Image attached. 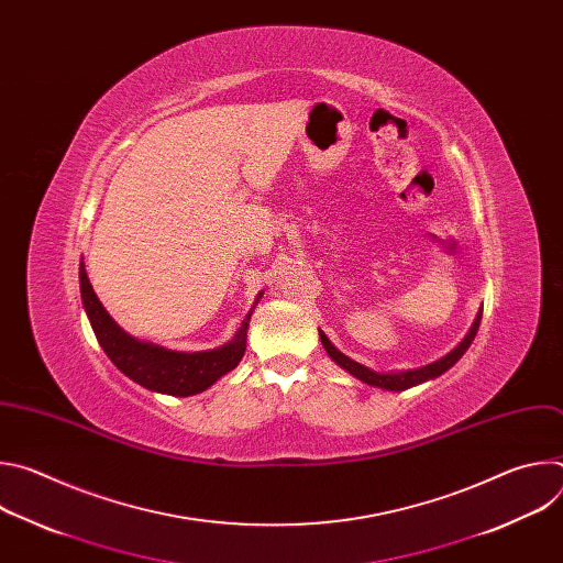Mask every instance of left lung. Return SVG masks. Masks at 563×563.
Returning <instances> with one entry per match:
<instances>
[{"mask_svg":"<svg viewBox=\"0 0 563 563\" xmlns=\"http://www.w3.org/2000/svg\"><path fill=\"white\" fill-rule=\"evenodd\" d=\"M478 323H481V311L476 313L474 325L470 328L467 336H465L450 354H445L443 358H439V361H434V363H430V365H426V367H419V369L387 372V374L374 372V369H369V367H365V365L352 361L350 356H345L343 352H339V350L330 343V339L325 336V332H318V334H320V343H323V347H325V352L330 354V358H332L334 363H339L343 369H347L352 376H356L358 380H363V383H367V385H374V387L400 391V389L415 387V385H419V383H423V380L437 378V376H441L443 372H448V369L465 354V350L472 345V341H474V336H476V330H478Z\"/></svg>","mask_w":563,"mask_h":563,"instance_id":"1","label":"left lung"}]
</instances>
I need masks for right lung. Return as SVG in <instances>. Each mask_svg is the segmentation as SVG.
I'll list each match as a JSON object with an SVG mask.
<instances>
[{
	"label": "right lung",
	"instance_id": "add662e5",
	"mask_svg": "<svg viewBox=\"0 0 563 563\" xmlns=\"http://www.w3.org/2000/svg\"><path fill=\"white\" fill-rule=\"evenodd\" d=\"M79 291H82L85 311L91 320L98 343L102 345L111 363L131 380L151 391L172 396H191L205 391L220 376L231 372L247 350V328L252 313H247L243 325H240V330L227 345L209 352H176L146 341H137L126 334L98 300L89 283L85 263H79Z\"/></svg>",
	"mask_w": 563,
	"mask_h": 563
}]
</instances>
